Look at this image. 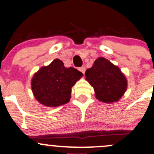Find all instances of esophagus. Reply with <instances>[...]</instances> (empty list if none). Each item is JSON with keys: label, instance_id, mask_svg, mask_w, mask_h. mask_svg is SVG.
<instances>
[{"label": "esophagus", "instance_id": "obj_1", "mask_svg": "<svg viewBox=\"0 0 154 154\" xmlns=\"http://www.w3.org/2000/svg\"><path fill=\"white\" fill-rule=\"evenodd\" d=\"M79 70L80 71V72H82V73L83 74H85V70H86V69H85V66H82V67H80L79 69Z\"/></svg>", "mask_w": 154, "mask_h": 154}]
</instances>
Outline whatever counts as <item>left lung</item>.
<instances>
[{"label": "left lung", "instance_id": "left-lung-1", "mask_svg": "<svg viewBox=\"0 0 154 154\" xmlns=\"http://www.w3.org/2000/svg\"><path fill=\"white\" fill-rule=\"evenodd\" d=\"M86 80L94 88L96 98L106 103L118 102L127 88V80L118 66L99 57L85 72Z\"/></svg>", "mask_w": 154, "mask_h": 154}]
</instances>
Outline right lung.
Returning a JSON list of instances; mask_svg holds the SVG:
<instances>
[{"instance_id":"obj_1","label":"right lung","mask_w":154,"mask_h":154,"mask_svg":"<svg viewBox=\"0 0 154 154\" xmlns=\"http://www.w3.org/2000/svg\"><path fill=\"white\" fill-rule=\"evenodd\" d=\"M83 74L72 67L66 68L59 59L42 66L33 75L31 88L34 97L41 104L57 107L69 103L72 87Z\"/></svg>"}]
</instances>
